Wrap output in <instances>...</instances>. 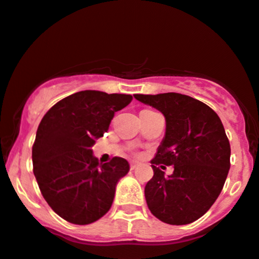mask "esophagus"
I'll return each instance as SVG.
<instances>
[{
  "mask_svg": "<svg viewBox=\"0 0 259 259\" xmlns=\"http://www.w3.org/2000/svg\"><path fill=\"white\" fill-rule=\"evenodd\" d=\"M139 167V163L138 162H132V163H130V169H132V171H134V169H136Z\"/></svg>",
  "mask_w": 259,
  "mask_h": 259,
  "instance_id": "34e87169",
  "label": "esophagus"
}]
</instances>
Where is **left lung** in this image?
<instances>
[{"instance_id":"left-lung-1","label":"left lung","mask_w":259,"mask_h":259,"mask_svg":"<svg viewBox=\"0 0 259 259\" xmlns=\"http://www.w3.org/2000/svg\"><path fill=\"white\" fill-rule=\"evenodd\" d=\"M134 97L166 119V134L151 161L153 177L145 187L147 206L166 224L193 223L211 208L229 173L231 149L224 125L211 108L189 96ZM158 164L175 165V171L166 178Z\"/></svg>"}]
</instances>
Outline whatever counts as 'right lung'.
<instances>
[{
    "instance_id": "1",
    "label": "right lung",
    "mask_w": 259,
    "mask_h": 259,
    "mask_svg": "<svg viewBox=\"0 0 259 259\" xmlns=\"http://www.w3.org/2000/svg\"><path fill=\"white\" fill-rule=\"evenodd\" d=\"M133 96L81 91L61 99L42 116L32 150L33 172L42 197L59 217L76 225L95 223L110 209L129 163L113 157L99 164L96 139Z\"/></svg>"
}]
</instances>
